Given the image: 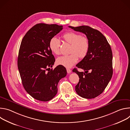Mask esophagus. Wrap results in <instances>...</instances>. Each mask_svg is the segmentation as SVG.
Returning <instances> with one entry per match:
<instances>
[{"mask_svg": "<svg viewBox=\"0 0 130 130\" xmlns=\"http://www.w3.org/2000/svg\"><path fill=\"white\" fill-rule=\"evenodd\" d=\"M66 70H67V73H70L71 72V69H69V68H66Z\"/></svg>", "mask_w": 130, "mask_h": 130, "instance_id": "obj_1", "label": "esophagus"}]
</instances>
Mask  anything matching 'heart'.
<instances>
[{
    "instance_id": "heart-1",
    "label": "heart",
    "mask_w": 130,
    "mask_h": 130,
    "mask_svg": "<svg viewBox=\"0 0 130 130\" xmlns=\"http://www.w3.org/2000/svg\"><path fill=\"white\" fill-rule=\"evenodd\" d=\"M62 38L65 42L70 44V54L58 58L57 62L59 65L70 67L78 62L79 57L83 59L86 57L89 48V40L87 37L74 32H66L62 35ZM49 46L50 50L55 54H61V42L57 38L53 37L50 40Z\"/></svg>"
}]
</instances>
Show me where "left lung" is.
<instances>
[{
	"mask_svg": "<svg viewBox=\"0 0 130 130\" xmlns=\"http://www.w3.org/2000/svg\"><path fill=\"white\" fill-rule=\"evenodd\" d=\"M86 35L89 42L88 52L76 66L84 72L74 68L79 77L75 86L77 93L86 99L94 98L102 94L113 75V54L105 37L98 30L87 26H69Z\"/></svg>",
	"mask_w": 130,
	"mask_h": 130,
	"instance_id": "8db88e82",
	"label": "left lung"
}]
</instances>
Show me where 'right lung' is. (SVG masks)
I'll return each instance as SVG.
<instances>
[{
    "mask_svg": "<svg viewBox=\"0 0 130 130\" xmlns=\"http://www.w3.org/2000/svg\"><path fill=\"white\" fill-rule=\"evenodd\" d=\"M63 29L57 24H38L25 34L20 46L17 66L23 86L35 99L48 101L58 92L59 81L67 75L63 66L52 67L55 58L49 46L50 40Z\"/></svg>",
    "mask_w": 130,
    "mask_h": 130,
    "instance_id": "1",
    "label": "right lung"
}]
</instances>
